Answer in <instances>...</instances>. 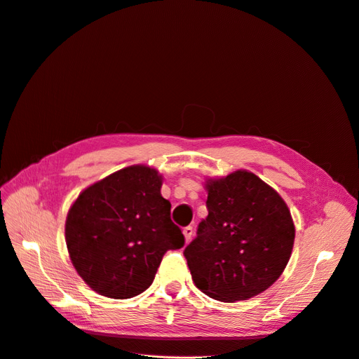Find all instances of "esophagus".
I'll use <instances>...</instances> for the list:
<instances>
[{"mask_svg":"<svg viewBox=\"0 0 359 359\" xmlns=\"http://www.w3.org/2000/svg\"><path fill=\"white\" fill-rule=\"evenodd\" d=\"M182 233H184V236H185V242L188 243L189 241L193 239V235H194V229H193V226H187V227H184Z\"/></svg>","mask_w":359,"mask_h":359,"instance_id":"esophagus-1","label":"esophagus"}]
</instances>
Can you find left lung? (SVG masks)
Masks as SVG:
<instances>
[{"label":"left lung","mask_w":359,"mask_h":359,"mask_svg":"<svg viewBox=\"0 0 359 359\" xmlns=\"http://www.w3.org/2000/svg\"><path fill=\"white\" fill-rule=\"evenodd\" d=\"M208 216L184 257L197 288L233 303L276 283L294 245V223L281 196L259 177L239 170L207 180Z\"/></svg>","instance_id":"obj_1"}]
</instances>
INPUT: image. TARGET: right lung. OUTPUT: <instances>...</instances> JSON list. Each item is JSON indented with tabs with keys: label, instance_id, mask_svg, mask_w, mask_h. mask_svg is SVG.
<instances>
[{
	"label": "right lung",
	"instance_id": "right-lung-1",
	"mask_svg": "<svg viewBox=\"0 0 359 359\" xmlns=\"http://www.w3.org/2000/svg\"><path fill=\"white\" fill-rule=\"evenodd\" d=\"M161 187L156 170L132 165L90 185L71 205L65 223L69 258L101 296H137L154 283L165 252L184 246Z\"/></svg>",
	"mask_w": 359,
	"mask_h": 359
}]
</instances>
